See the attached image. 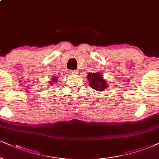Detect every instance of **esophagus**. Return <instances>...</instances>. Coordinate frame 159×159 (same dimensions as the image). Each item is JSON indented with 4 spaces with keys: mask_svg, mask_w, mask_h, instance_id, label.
Here are the masks:
<instances>
[{
    "mask_svg": "<svg viewBox=\"0 0 159 159\" xmlns=\"http://www.w3.org/2000/svg\"><path fill=\"white\" fill-rule=\"evenodd\" d=\"M78 72H77V70H70V74H71V75H74V74H77Z\"/></svg>",
    "mask_w": 159,
    "mask_h": 159,
    "instance_id": "1",
    "label": "esophagus"
}]
</instances>
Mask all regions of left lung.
Wrapping results in <instances>:
<instances>
[{
    "label": "left lung",
    "mask_w": 159,
    "mask_h": 159,
    "mask_svg": "<svg viewBox=\"0 0 159 159\" xmlns=\"http://www.w3.org/2000/svg\"><path fill=\"white\" fill-rule=\"evenodd\" d=\"M89 85L93 89L98 91H105L107 89V83L103 79V76L99 73H89L87 76Z\"/></svg>",
    "instance_id": "left-lung-1"
}]
</instances>
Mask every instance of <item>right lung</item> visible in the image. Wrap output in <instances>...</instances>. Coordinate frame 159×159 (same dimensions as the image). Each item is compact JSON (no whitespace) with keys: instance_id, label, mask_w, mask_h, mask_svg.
<instances>
[{"instance_id":"add662e5","label":"right lung","mask_w":159,"mask_h":159,"mask_svg":"<svg viewBox=\"0 0 159 159\" xmlns=\"http://www.w3.org/2000/svg\"><path fill=\"white\" fill-rule=\"evenodd\" d=\"M57 81V76H55V77H53L52 78V81H51L50 82V85H54V84H55L56 83V82ZM55 81L56 83H54V82Z\"/></svg>"}]
</instances>
